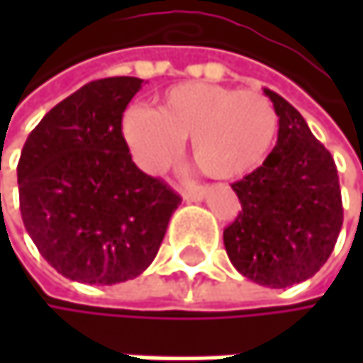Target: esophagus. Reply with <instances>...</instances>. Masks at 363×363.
Masks as SVG:
<instances>
[{
  "label": "esophagus",
  "mask_w": 363,
  "mask_h": 363,
  "mask_svg": "<svg viewBox=\"0 0 363 363\" xmlns=\"http://www.w3.org/2000/svg\"><path fill=\"white\" fill-rule=\"evenodd\" d=\"M206 193H208V189H206V186L191 184V186H186V189L182 191V197H184L186 201H201V199L206 197Z\"/></svg>",
  "instance_id": "obj_1"
}]
</instances>
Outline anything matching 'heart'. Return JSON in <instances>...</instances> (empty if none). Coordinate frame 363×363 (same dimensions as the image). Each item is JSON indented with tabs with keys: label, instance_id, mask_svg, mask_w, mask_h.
I'll return each instance as SVG.
<instances>
[{
	"label": "heart",
	"instance_id": "obj_1",
	"mask_svg": "<svg viewBox=\"0 0 363 363\" xmlns=\"http://www.w3.org/2000/svg\"><path fill=\"white\" fill-rule=\"evenodd\" d=\"M123 138L147 172L166 170L191 136L197 166L214 179H238L262 166L275 147L279 115L254 90L216 84H181L157 109L132 107L123 115Z\"/></svg>",
	"mask_w": 363,
	"mask_h": 363
}]
</instances>
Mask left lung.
<instances>
[{
	"label": "left lung",
	"mask_w": 363,
	"mask_h": 363,
	"mask_svg": "<svg viewBox=\"0 0 363 363\" xmlns=\"http://www.w3.org/2000/svg\"><path fill=\"white\" fill-rule=\"evenodd\" d=\"M279 115L277 145L242 181V210L225 229V250L248 279L286 288L313 277L334 250L342 227L336 164L303 115L264 90Z\"/></svg>",
	"instance_id": "8db88e82"
}]
</instances>
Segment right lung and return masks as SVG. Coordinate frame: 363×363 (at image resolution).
<instances>
[{
	"instance_id": "1",
	"label": "right lung",
	"mask_w": 363,
	"mask_h": 363,
	"mask_svg": "<svg viewBox=\"0 0 363 363\" xmlns=\"http://www.w3.org/2000/svg\"><path fill=\"white\" fill-rule=\"evenodd\" d=\"M138 77H105L58 103L29 134L18 162L21 214L39 254L60 275L111 286L155 258L181 203L136 168L121 117Z\"/></svg>"
}]
</instances>
